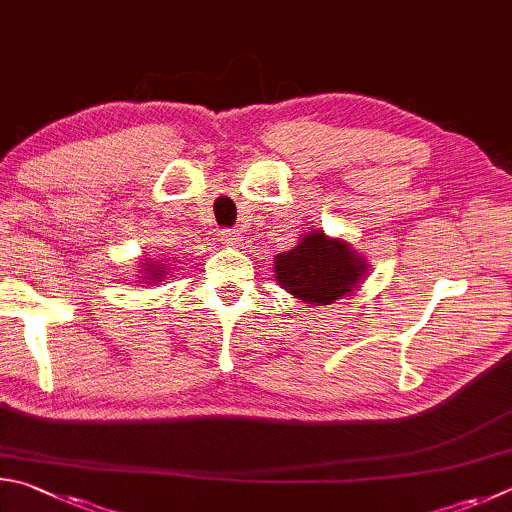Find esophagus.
Listing matches in <instances>:
<instances>
[{"label": "esophagus", "mask_w": 512, "mask_h": 512, "mask_svg": "<svg viewBox=\"0 0 512 512\" xmlns=\"http://www.w3.org/2000/svg\"><path fill=\"white\" fill-rule=\"evenodd\" d=\"M222 240L227 242V245H238L242 238H240V233L236 229H224L222 231Z\"/></svg>", "instance_id": "34e87169"}]
</instances>
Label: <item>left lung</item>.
<instances>
[{
    "instance_id": "left-lung-1",
    "label": "left lung",
    "mask_w": 512,
    "mask_h": 512,
    "mask_svg": "<svg viewBox=\"0 0 512 512\" xmlns=\"http://www.w3.org/2000/svg\"><path fill=\"white\" fill-rule=\"evenodd\" d=\"M274 272L281 288L294 299L330 306L364 281L369 263L342 238L312 231L297 247L274 256Z\"/></svg>"
}]
</instances>
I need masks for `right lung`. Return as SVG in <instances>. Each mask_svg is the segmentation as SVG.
I'll return each mask as SVG.
<instances>
[{
	"instance_id": "add662e5",
	"label": "right lung",
	"mask_w": 512,
	"mask_h": 512,
	"mask_svg": "<svg viewBox=\"0 0 512 512\" xmlns=\"http://www.w3.org/2000/svg\"><path fill=\"white\" fill-rule=\"evenodd\" d=\"M143 267H146V270H143L141 274V283H155V281H161L166 276V267H164V263L161 265H155V263H143Z\"/></svg>"
}]
</instances>
